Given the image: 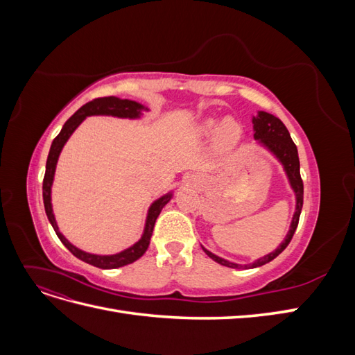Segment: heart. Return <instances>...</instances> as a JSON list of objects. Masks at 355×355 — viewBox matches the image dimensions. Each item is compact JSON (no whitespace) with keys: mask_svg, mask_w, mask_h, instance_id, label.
<instances>
[{"mask_svg":"<svg viewBox=\"0 0 355 355\" xmlns=\"http://www.w3.org/2000/svg\"><path fill=\"white\" fill-rule=\"evenodd\" d=\"M214 124H216L214 120H209L206 123L207 128H213ZM240 135H241L240 124L235 120H232V118H225L218 128V142L222 146H231L239 141Z\"/></svg>","mask_w":355,"mask_h":355,"instance_id":"1","label":"heart"}]
</instances>
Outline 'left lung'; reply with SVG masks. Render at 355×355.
<instances>
[{"mask_svg": "<svg viewBox=\"0 0 355 355\" xmlns=\"http://www.w3.org/2000/svg\"><path fill=\"white\" fill-rule=\"evenodd\" d=\"M253 128H254V139H259V141L268 149H270L271 153H274L275 157L283 163L284 170H286V173L290 180V185H292L295 194H296V211H295L292 225H290V231L287 234V237L280 244V247H278L275 252L261 257V259H257L256 262H253L250 265H239V263L228 262V261L222 259V257L210 253L209 250H206L202 247V250L206 252V254L214 262H218V263H220L223 266H228V268H237V270H240V268H257V266H262L268 262H271L272 259H275V257L288 245V243L292 241L293 234H295V231L297 228V223H299L300 210H302V206H304V182H302V178H300L297 148H296L295 142L292 141V137H290L287 127L283 124L280 118L261 111L259 115L253 118Z\"/></svg>", "mask_w": 355, "mask_h": 355, "instance_id": "left-lung-1", "label": "left lung"}]
</instances>
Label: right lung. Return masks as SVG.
<instances>
[{"label":"right lung","mask_w":355,"mask_h":355,"mask_svg":"<svg viewBox=\"0 0 355 355\" xmlns=\"http://www.w3.org/2000/svg\"><path fill=\"white\" fill-rule=\"evenodd\" d=\"M141 110H144V106L139 105L137 102L128 101V99H118V98H114V96L93 99L92 102L83 105L81 108L75 112L65 124H63L60 133L55 139H53V144L50 146V153L47 157L46 175H44V179H42V200H44L46 214L51 223V227H53V230H55L59 240L63 243V245H65L75 257H78V259H81L85 263L102 268V270H115V268H121L128 263H133L135 261L139 259V257L144 256V253L146 252L148 245H149V240H151V235H153L158 214H159L161 209H163L168 202L171 194L161 197L159 200H157L153 204L151 209H149V211H148L145 232L142 235V239L139 240L135 245H132L130 249H127L121 253L111 254V256H99V254L85 253V252L77 249V247L72 245L59 232V228H58L56 220H55V214H53V210H51V201H50L53 176H55L56 163H58V158H59V154L62 151L63 145L67 144L72 132L80 125V123L84 120L85 116H89V115H114V116H121V118H136V116H139V114H141Z\"/></svg>","instance_id":"right-lung-1"}]
</instances>
